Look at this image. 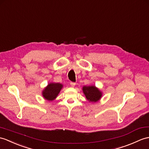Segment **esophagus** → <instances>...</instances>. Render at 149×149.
<instances>
[{"label": "esophagus", "mask_w": 149, "mask_h": 149, "mask_svg": "<svg viewBox=\"0 0 149 149\" xmlns=\"http://www.w3.org/2000/svg\"><path fill=\"white\" fill-rule=\"evenodd\" d=\"M70 86H71V87L74 88L75 86V82H70Z\"/></svg>", "instance_id": "esophagus-1"}]
</instances>
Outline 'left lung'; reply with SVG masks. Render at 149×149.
<instances>
[{
	"instance_id": "left-lung-1",
	"label": "left lung",
	"mask_w": 149,
	"mask_h": 149,
	"mask_svg": "<svg viewBox=\"0 0 149 149\" xmlns=\"http://www.w3.org/2000/svg\"><path fill=\"white\" fill-rule=\"evenodd\" d=\"M82 91L89 102H98L102 97V92L95 86H84Z\"/></svg>"
}]
</instances>
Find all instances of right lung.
Here are the masks:
<instances>
[{
  "label": "right lung",
  "mask_w": 149,
  "mask_h": 149,
  "mask_svg": "<svg viewBox=\"0 0 149 149\" xmlns=\"http://www.w3.org/2000/svg\"><path fill=\"white\" fill-rule=\"evenodd\" d=\"M63 87V84H60V83H49L42 91L43 98L47 101H53L56 98Z\"/></svg>",
  "instance_id": "obj_1"
}]
</instances>
